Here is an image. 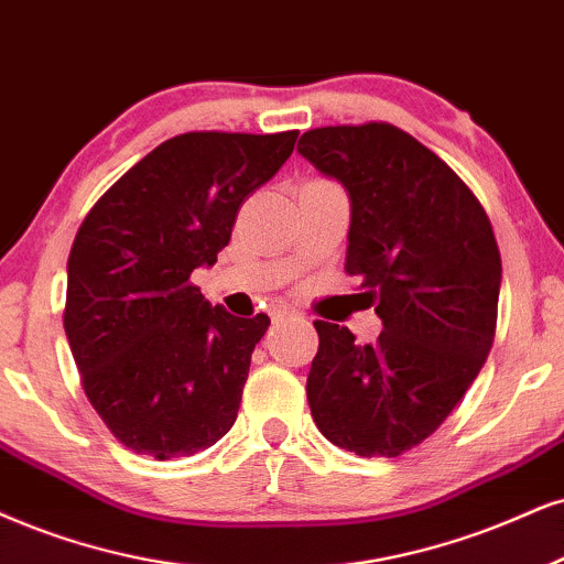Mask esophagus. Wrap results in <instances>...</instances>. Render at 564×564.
Wrapping results in <instances>:
<instances>
[{
    "instance_id": "1",
    "label": "esophagus",
    "mask_w": 564,
    "mask_h": 564,
    "mask_svg": "<svg viewBox=\"0 0 564 564\" xmlns=\"http://www.w3.org/2000/svg\"><path fill=\"white\" fill-rule=\"evenodd\" d=\"M297 311L293 308V305H276L274 308V314H271V318H274V322H284V318H290V316H295Z\"/></svg>"
}]
</instances>
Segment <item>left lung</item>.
Segmentation results:
<instances>
[{
    "mask_svg": "<svg viewBox=\"0 0 564 564\" xmlns=\"http://www.w3.org/2000/svg\"><path fill=\"white\" fill-rule=\"evenodd\" d=\"M297 151L345 185V271L384 324L377 343L356 345L347 326L314 322L311 415L337 447L398 457L447 421L495 345V229L474 191L389 122L308 130Z\"/></svg>",
    "mask_w": 564,
    "mask_h": 564,
    "instance_id": "left-lung-1",
    "label": "left lung"
}]
</instances>
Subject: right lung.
<instances>
[{"label": "right lung", "mask_w": 564, "mask_h": 564, "mask_svg": "<svg viewBox=\"0 0 564 564\" xmlns=\"http://www.w3.org/2000/svg\"><path fill=\"white\" fill-rule=\"evenodd\" d=\"M295 141L297 130L175 135L83 219L62 322L88 402L138 455H196L238 419L250 352L271 322L208 305L191 274L217 261L240 206Z\"/></svg>", "instance_id": "right-lung-1"}]
</instances>
